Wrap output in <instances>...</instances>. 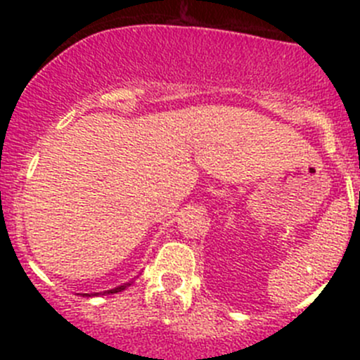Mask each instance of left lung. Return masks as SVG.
Returning <instances> with one entry per match:
<instances>
[{"label": "left lung", "instance_id": "8db88e82", "mask_svg": "<svg viewBox=\"0 0 360 360\" xmlns=\"http://www.w3.org/2000/svg\"><path fill=\"white\" fill-rule=\"evenodd\" d=\"M359 200H360V195H359Z\"/></svg>", "mask_w": 360, "mask_h": 360}]
</instances>
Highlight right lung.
Here are the masks:
<instances>
[{
    "instance_id": "obj_1",
    "label": "right lung",
    "mask_w": 360,
    "mask_h": 360,
    "mask_svg": "<svg viewBox=\"0 0 360 360\" xmlns=\"http://www.w3.org/2000/svg\"><path fill=\"white\" fill-rule=\"evenodd\" d=\"M130 285V282H127V284H123V285H118V288H115V289H110V291H104L103 294H116V292H122V291H125L127 288H129ZM101 292H96V294H83V296H99Z\"/></svg>"
}]
</instances>
